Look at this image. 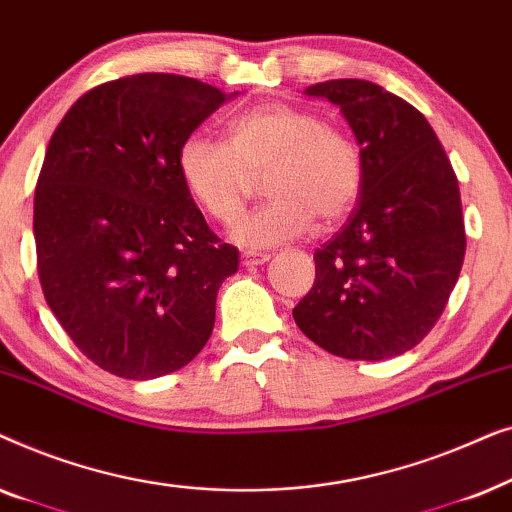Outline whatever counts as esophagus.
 <instances>
[{
	"mask_svg": "<svg viewBox=\"0 0 512 512\" xmlns=\"http://www.w3.org/2000/svg\"><path fill=\"white\" fill-rule=\"evenodd\" d=\"M270 261V254H261V251H244L242 254V265L247 268H254V265H263Z\"/></svg>",
	"mask_w": 512,
	"mask_h": 512,
	"instance_id": "obj_1",
	"label": "esophagus"
}]
</instances>
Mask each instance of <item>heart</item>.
<instances>
[{
	"label": "heart",
	"instance_id": "heart-1",
	"mask_svg": "<svg viewBox=\"0 0 512 512\" xmlns=\"http://www.w3.org/2000/svg\"><path fill=\"white\" fill-rule=\"evenodd\" d=\"M181 184L221 223H235L249 198V174L263 172L272 198L244 216L235 240L270 247L307 233L314 219L331 226L361 191V153L345 132L314 111L263 104L226 125V144L193 132L177 151Z\"/></svg>",
	"mask_w": 512,
	"mask_h": 512
}]
</instances>
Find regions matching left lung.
<instances>
[{
  "mask_svg": "<svg viewBox=\"0 0 512 512\" xmlns=\"http://www.w3.org/2000/svg\"><path fill=\"white\" fill-rule=\"evenodd\" d=\"M305 95L335 104L352 128L361 193L345 226L314 251V284L293 319L342 359H391L436 326L464 265L457 174L429 121L377 83L335 79Z\"/></svg>",
  "mask_w": 512,
  "mask_h": 512,
  "instance_id": "obj_1",
  "label": "left lung"
}]
</instances>
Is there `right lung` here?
Instances as JSON below:
<instances>
[{"label": "right lung", "instance_id": "obj_1", "mask_svg": "<svg viewBox=\"0 0 512 512\" xmlns=\"http://www.w3.org/2000/svg\"><path fill=\"white\" fill-rule=\"evenodd\" d=\"M233 95L177 74L107 81L72 104L34 191L44 298L74 345L125 380L184 368L207 345L240 251L209 230L177 151Z\"/></svg>", "mask_w": 512, "mask_h": 512}]
</instances>
